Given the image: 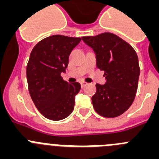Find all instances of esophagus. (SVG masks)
<instances>
[{
    "label": "esophagus",
    "instance_id": "obj_1",
    "mask_svg": "<svg viewBox=\"0 0 159 159\" xmlns=\"http://www.w3.org/2000/svg\"><path fill=\"white\" fill-rule=\"evenodd\" d=\"M81 87H85V85H87V83L86 82H85V81H83V82H81Z\"/></svg>",
    "mask_w": 159,
    "mask_h": 159
}]
</instances>
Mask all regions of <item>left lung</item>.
Here are the masks:
<instances>
[{"mask_svg":"<svg viewBox=\"0 0 159 159\" xmlns=\"http://www.w3.org/2000/svg\"><path fill=\"white\" fill-rule=\"evenodd\" d=\"M96 54L97 66L104 71V85L97 84L93 108L101 116L114 118L125 112L135 100L140 69L137 54L118 35L104 32L81 37Z\"/></svg>","mask_w":159,"mask_h":159,"instance_id":"obj_1","label":"left lung"}]
</instances>
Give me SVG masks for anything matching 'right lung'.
<instances>
[{
    "mask_svg": "<svg viewBox=\"0 0 159 159\" xmlns=\"http://www.w3.org/2000/svg\"><path fill=\"white\" fill-rule=\"evenodd\" d=\"M81 38L55 35L47 37L34 47L27 65L29 93L35 107L46 118L61 120L72 113L78 82L68 83L61 74L66 72L71 51Z\"/></svg>",
    "mask_w": 159,
    "mask_h": 159,
    "instance_id": "right-lung-1",
    "label": "right lung"
}]
</instances>
